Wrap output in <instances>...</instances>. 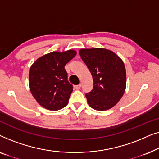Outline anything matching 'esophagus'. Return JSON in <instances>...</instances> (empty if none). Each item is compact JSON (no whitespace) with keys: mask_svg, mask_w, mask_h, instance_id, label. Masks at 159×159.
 <instances>
[{"mask_svg":"<svg viewBox=\"0 0 159 159\" xmlns=\"http://www.w3.org/2000/svg\"><path fill=\"white\" fill-rule=\"evenodd\" d=\"M75 89L76 90H80V88H81V84H78V85H76L75 87Z\"/></svg>","mask_w":159,"mask_h":159,"instance_id":"obj_1","label":"esophagus"}]
</instances>
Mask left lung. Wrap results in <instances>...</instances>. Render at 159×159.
I'll return each mask as SVG.
<instances>
[{
  "mask_svg": "<svg viewBox=\"0 0 159 159\" xmlns=\"http://www.w3.org/2000/svg\"><path fill=\"white\" fill-rule=\"evenodd\" d=\"M79 53L93 79V89L85 95L89 106L97 111L110 109L120 101L127 84L123 61L106 48H82Z\"/></svg>",
  "mask_w": 159,
  "mask_h": 159,
  "instance_id": "left-lung-1",
  "label": "left lung"
}]
</instances>
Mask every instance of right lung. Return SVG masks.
Instances as JSON below:
<instances>
[{"label":"right lung","instance_id":"1","mask_svg":"<svg viewBox=\"0 0 159 159\" xmlns=\"http://www.w3.org/2000/svg\"><path fill=\"white\" fill-rule=\"evenodd\" d=\"M76 54L77 51L71 49L53 51L40 56L30 67V92L43 108L57 111L68 104L73 87L67 80L64 66Z\"/></svg>","mask_w":159,"mask_h":159}]
</instances>
